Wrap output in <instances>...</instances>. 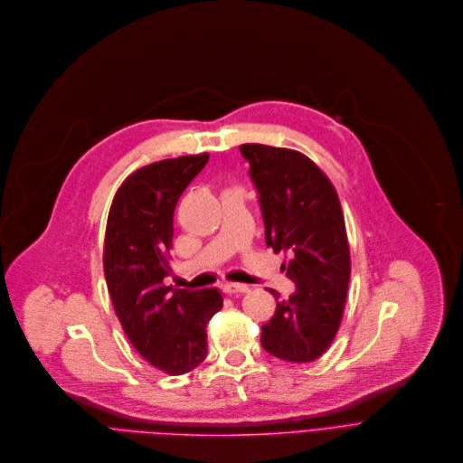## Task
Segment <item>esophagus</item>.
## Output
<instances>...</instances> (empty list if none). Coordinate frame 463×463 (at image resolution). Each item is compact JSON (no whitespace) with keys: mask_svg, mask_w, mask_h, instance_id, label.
<instances>
[{"mask_svg":"<svg viewBox=\"0 0 463 463\" xmlns=\"http://www.w3.org/2000/svg\"><path fill=\"white\" fill-rule=\"evenodd\" d=\"M222 290L226 294H246L250 290V287L241 285V283H226V285H222Z\"/></svg>","mask_w":463,"mask_h":463,"instance_id":"1","label":"esophagus"}]
</instances>
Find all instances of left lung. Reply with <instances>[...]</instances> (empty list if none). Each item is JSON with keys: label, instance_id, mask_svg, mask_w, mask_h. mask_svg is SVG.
<instances>
[{"label": "left lung", "instance_id": "8db88e82", "mask_svg": "<svg viewBox=\"0 0 463 463\" xmlns=\"http://www.w3.org/2000/svg\"><path fill=\"white\" fill-rule=\"evenodd\" d=\"M239 151L250 164L266 244L290 253L283 266L296 285L262 325L260 345L285 361H314L335 337L350 281L337 194L325 173L298 151L262 144H242Z\"/></svg>", "mask_w": 463, "mask_h": 463}]
</instances>
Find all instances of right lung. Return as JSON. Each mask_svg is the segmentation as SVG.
<instances>
[{
  "label": "right lung",
  "instance_id": "right-lung-1",
  "mask_svg": "<svg viewBox=\"0 0 463 463\" xmlns=\"http://www.w3.org/2000/svg\"><path fill=\"white\" fill-rule=\"evenodd\" d=\"M208 160L204 153L137 169L108 217L104 273L115 312L137 352L167 374L190 373L204 361L206 325L222 308L217 288L173 290L164 283L176 201Z\"/></svg>",
  "mask_w": 463,
  "mask_h": 463
}]
</instances>
